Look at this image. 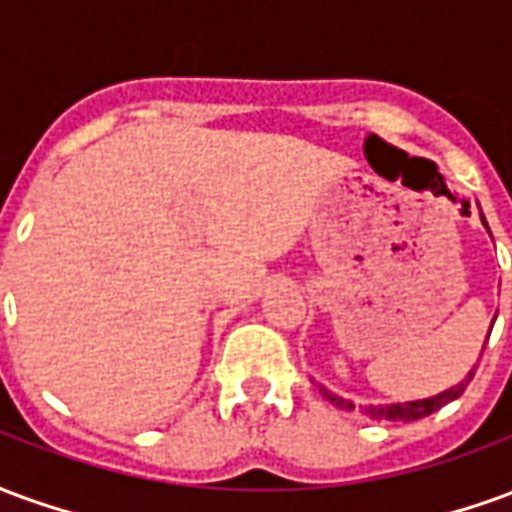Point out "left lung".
I'll return each mask as SVG.
<instances>
[{"instance_id":"obj_1","label":"left lung","mask_w":512,"mask_h":512,"mask_svg":"<svg viewBox=\"0 0 512 512\" xmlns=\"http://www.w3.org/2000/svg\"><path fill=\"white\" fill-rule=\"evenodd\" d=\"M485 224V219H483ZM488 227V224H485ZM474 370L469 373V376L463 378L461 384L458 386H450V389H444V392H439V395L433 397H425V400H408V403H389V406H370L365 408L367 414L373 419H389V422H414V419H422L428 417V414H433V411H439L441 406H447L450 400H455V397L463 395V389H466V384L472 381ZM323 397L329 400V403H334L337 408H343V411H354V403L351 400H343V397L332 395V392H326L321 386Z\"/></svg>"}]
</instances>
